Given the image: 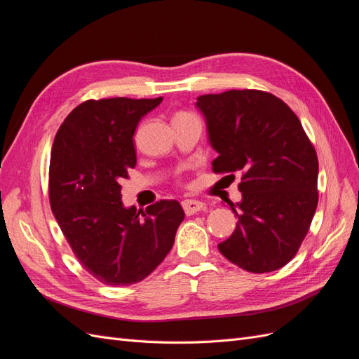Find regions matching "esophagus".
Here are the masks:
<instances>
[{
	"mask_svg": "<svg viewBox=\"0 0 359 359\" xmlns=\"http://www.w3.org/2000/svg\"><path fill=\"white\" fill-rule=\"evenodd\" d=\"M182 210L187 215H191V214H196V212L205 210V203L201 201H196V199H186V201H182Z\"/></svg>",
	"mask_w": 359,
	"mask_h": 359,
	"instance_id": "obj_1",
	"label": "esophagus"
}]
</instances>
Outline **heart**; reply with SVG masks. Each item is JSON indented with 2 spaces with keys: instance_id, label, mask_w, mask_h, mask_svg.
<instances>
[{
  "instance_id": "1",
  "label": "heart",
  "mask_w": 359,
  "mask_h": 359,
  "mask_svg": "<svg viewBox=\"0 0 359 359\" xmlns=\"http://www.w3.org/2000/svg\"><path fill=\"white\" fill-rule=\"evenodd\" d=\"M180 115H186V114H180ZM180 115H177V116H180Z\"/></svg>"
}]
</instances>
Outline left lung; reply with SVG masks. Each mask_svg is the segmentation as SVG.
<instances>
[{
  "instance_id": "8db88e82",
  "label": "left lung",
  "mask_w": 359,
  "mask_h": 359,
  "mask_svg": "<svg viewBox=\"0 0 359 359\" xmlns=\"http://www.w3.org/2000/svg\"><path fill=\"white\" fill-rule=\"evenodd\" d=\"M215 173L241 172L243 199L220 253L248 273H271L297 255L318 208L319 163L298 116L278 97L231 90L198 97Z\"/></svg>"
}]
</instances>
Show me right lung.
Instances as JSON below:
<instances>
[{
    "label": "right lung",
    "mask_w": 359,
    "mask_h": 359,
    "mask_svg": "<svg viewBox=\"0 0 359 359\" xmlns=\"http://www.w3.org/2000/svg\"><path fill=\"white\" fill-rule=\"evenodd\" d=\"M161 100L83 102L53 140L52 212L74 256L104 285L128 286L148 277L170 252L186 217L178 201L156 202L142 215L121 201L119 181L136 166L135 130Z\"/></svg>",
    "instance_id": "1"
}]
</instances>
